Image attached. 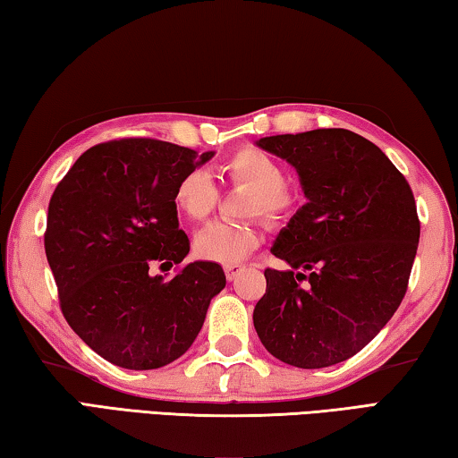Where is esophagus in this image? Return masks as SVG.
Returning a JSON list of instances; mask_svg holds the SVG:
<instances>
[{
  "mask_svg": "<svg viewBox=\"0 0 458 458\" xmlns=\"http://www.w3.org/2000/svg\"><path fill=\"white\" fill-rule=\"evenodd\" d=\"M244 270V265H226L224 267V273H226V278L228 281H234V278L242 273Z\"/></svg>",
  "mask_w": 458,
  "mask_h": 458,
  "instance_id": "34e87169",
  "label": "esophagus"
}]
</instances>
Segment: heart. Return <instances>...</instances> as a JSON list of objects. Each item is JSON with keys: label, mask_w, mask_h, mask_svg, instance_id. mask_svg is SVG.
Here are the masks:
<instances>
[{"label": "heart", "mask_w": 458, "mask_h": 458, "mask_svg": "<svg viewBox=\"0 0 458 458\" xmlns=\"http://www.w3.org/2000/svg\"><path fill=\"white\" fill-rule=\"evenodd\" d=\"M232 183L246 185L244 214L260 216L273 226L289 220L297 198L286 188V172L273 155L259 147H242L230 155L222 165ZM218 188L206 169H191L175 185L174 204L190 222L206 220L218 204ZM262 234L254 222H214L198 232L193 250L201 260L234 265L246 259L260 244Z\"/></svg>", "instance_id": "obj_1"}]
</instances>
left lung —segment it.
Here are the masks:
<instances>
[{"instance_id":"1","label":"left lung","mask_w":458,"mask_h":458,"mask_svg":"<svg viewBox=\"0 0 458 458\" xmlns=\"http://www.w3.org/2000/svg\"><path fill=\"white\" fill-rule=\"evenodd\" d=\"M257 145L297 169L307 204L270 248L289 270H265L254 329L289 366H335L363 350L404 299L420 238L414 193L386 153L353 131Z\"/></svg>"}]
</instances>
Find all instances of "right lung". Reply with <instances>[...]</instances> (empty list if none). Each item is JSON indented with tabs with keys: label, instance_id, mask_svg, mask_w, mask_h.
<instances>
[{
	"label": "right lung",
	"instance_id": "1",
	"mask_svg": "<svg viewBox=\"0 0 458 458\" xmlns=\"http://www.w3.org/2000/svg\"><path fill=\"white\" fill-rule=\"evenodd\" d=\"M212 155L114 139L84 151L52 193L44 248L62 315L114 366L155 369L182 358L226 286L216 262H190L169 281L149 273L188 257L174 191Z\"/></svg>",
	"mask_w": 458,
	"mask_h": 458
}]
</instances>
